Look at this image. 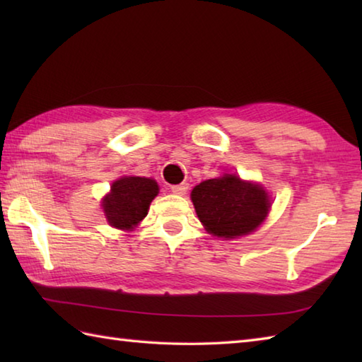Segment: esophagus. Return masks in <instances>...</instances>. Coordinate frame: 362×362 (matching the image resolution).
I'll return each mask as SVG.
<instances>
[{"label": "esophagus", "mask_w": 362, "mask_h": 362, "mask_svg": "<svg viewBox=\"0 0 362 362\" xmlns=\"http://www.w3.org/2000/svg\"><path fill=\"white\" fill-rule=\"evenodd\" d=\"M188 188H189V185L187 182H183V183H179V185H174V187H171V191L174 194H179V196H183V194H187V191H188Z\"/></svg>", "instance_id": "34e87169"}]
</instances>
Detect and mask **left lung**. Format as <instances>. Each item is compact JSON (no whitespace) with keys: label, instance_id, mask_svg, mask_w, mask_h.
I'll list each match as a JSON object with an SVG mask.
<instances>
[{"label":"left lung","instance_id":"obj_1","mask_svg":"<svg viewBox=\"0 0 362 362\" xmlns=\"http://www.w3.org/2000/svg\"><path fill=\"white\" fill-rule=\"evenodd\" d=\"M199 219L210 233L238 238L253 232L267 216L271 201L255 183L224 175L199 183L191 191Z\"/></svg>","mask_w":362,"mask_h":362}]
</instances>
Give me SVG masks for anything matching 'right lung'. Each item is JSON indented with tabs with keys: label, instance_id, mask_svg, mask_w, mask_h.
I'll return each mask as SVG.
<instances>
[{
	"label": "right lung",
	"instance_id": "1",
	"mask_svg": "<svg viewBox=\"0 0 362 362\" xmlns=\"http://www.w3.org/2000/svg\"><path fill=\"white\" fill-rule=\"evenodd\" d=\"M158 194L156 180L146 177H122L113 182L110 194L104 197V213L112 227L134 228L146 214L152 199Z\"/></svg>",
	"mask_w": 362,
	"mask_h": 362
}]
</instances>
